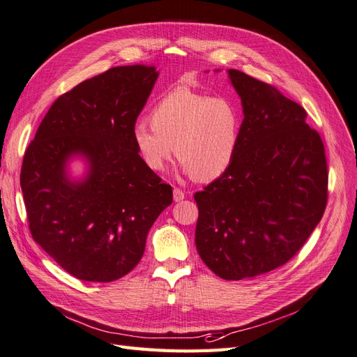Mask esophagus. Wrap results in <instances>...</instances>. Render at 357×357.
Listing matches in <instances>:
<instances>
[{"instance_id": "esophagus-1", "label": "esophagus", "mask_w": 357, "mask_h": 357, "mask_svg": "<svg viewBox=\"0 0 357 357\" xmlns=\"http://www.w3.org/2000/svg\"><path fill=\"white\" fill-rule=\"evenodd\" d=\"M185 199V192H183L181 188H175L174 190V200L175 202H182Z\"/></svg>"}]
</instances>
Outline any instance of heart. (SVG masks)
<instances>
[{
	"label": "heart",
	"mask_w": 357,
	"mask_h": 357,
	"mask_svg": "<svg viewBox=\"0 0 357 357\" xmlns=\"http://www.w3.org/2000/svg\"><path fill=\"white\" fill-rule=\"evenodd\" d=\"M149 121H136L132 129L136 153L148 170L162 172L174 149L181 170L199 182L220 178L231 166L241 133L234 100L178 87L155 103Z\"/></svg>",
	"instance_id": "b5f03b06"
}]
</instances>
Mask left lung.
<instances>
[{
	"instance_id": "1",
	"label": "left lung",
	"mask_w": 357,
	"mask_h": 357,
	"mask_svg": "<svg viewBox=\"0 0 357 357\" xmlns=\"http://www.w3.org/2000/svg\"><path fill=\"white\" fill-rule=\"evenodd\" d=\"M228 78L243 107L240 142L225 174L194 194L195 246L216 275L241 280L303 248L326 208L328 165L301 105L241 71Z\"/></svg>"
}]
</instances>
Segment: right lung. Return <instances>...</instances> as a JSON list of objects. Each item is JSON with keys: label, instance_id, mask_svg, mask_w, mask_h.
<instances>
[{"label": "right lung", "instance_id": "1", "mask_svg": "<svg viewBox=\"0 0 357 357\" xmlns=\"http://www.w3.org/2000/svg\"><path fill=\"white\" fill-rule=\"evenodd\" d=\"M158 78L155 66H116L54 100L20 170L32 238L74 278L112 282L141 261L172 187L141 162L132 129ZM86 162L83 178L67 166Z\"/></svg>", "mask_w": 357, "mask_h": 357}]
</instances>
